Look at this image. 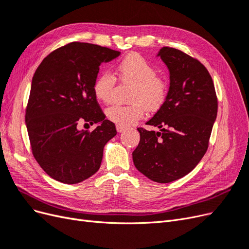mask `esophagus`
Returning <instances> with one entry per match:
<instances>
[{
  "label": "esophagus",
  "instance_id": "34e87169",
  "mask_svg": "<svg viewBox=\"0 0 249 249\" xmlns=\"http://www.w3.org/2000/svg\"><path fill=\"white\" fill-rule=\"evenodd\" d=\"M116 130H117L118 133H123V132H124L126 130V127L122 126V125H116Z\"/></svg>",
  "mask_w": 249,
  "mask_h": 249
}]
</instances>
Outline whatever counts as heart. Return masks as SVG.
<instances>
[{
  "mask_svg": "<svg viewBox=\"0 0 249 249\" xmlns=\"http://www.w3.org/2000/svg\"><path fill=\"white\" fill-rule=\"evenodd\" d=\"M116 73L124 84L132 85L129 106L113 105L106 110V116L117 125L129 126L144 116V110H159L166 101L167 82L156 76L155 67L139 54L125 56L116 67ZM116 79L112 73L104 71L93 83L94 96L104 104L113 100Z\"/></svg>",
  "mask_w": 249,
  "mask_h": 249,
  "instance_id": "obj_1",
  "label": "heart"
}]
</instances>
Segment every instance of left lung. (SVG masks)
Wrapping results in <instances>:
<instances>
[{
  "label": "left lung",
  "instance_id": "8db88e82",
  "mask_svg": "<svg viewBox=\"0 0 249 249\" xmlns=\"http://www.w3.org/2000/svg\"><path fill=\"white\" fill-rule=\"evenodd\" d=\"M157 56L167 66L170 84L166 101L146 124L160 132L138 127L133 162L149 179L170 183L192 171L205 156L218 103L213 80L197 59L168 47Z\"/></svg>",
  "mask_w": 249,
  "mask_h": 249
}]
</instances>
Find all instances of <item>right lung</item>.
Returning a JSON list of instances; mask_svg holds the SVG:
<instances>
[{"label":"right lung","instance_id":"obj_1","mask_svg":"<svg viewBox=\"0 0 249 249\" xmlns=\"http://www.w3.org/2000/svg\"><path fill=\"white\" fill-rule=\"evenodd\" d=\"M120 52L86 42H71L52 52L34 73L26 109L33 156L58 182L78 184L100 169L104 146L116 135L105 119L93 83L100 65ZM98 125L91 132L80 123Z\"/></svg>","mask_w":249,"mask_h":249}]
</instances>
